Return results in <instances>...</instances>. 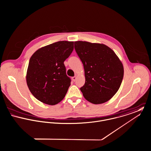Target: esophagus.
<instances>
[{
    "mask_svg": "<svg viewBox=\"0 0 151 151\" xmlns=\"http://www.w3.org/2000/svg\"><path fill=\"white\" fill-rule=\"evenodd\" d=\"M76 76H73V77H72V80H73V82H75V81H76Z\"/></svg>",
    "mask_w": 151,
    "mask_h": 151,
    "instance_id": "esophagus-1",
    "label": "esophagus"
}]
</instances>
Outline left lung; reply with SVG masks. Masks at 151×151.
I'll use <instances>...</instances> for the list:
<instances>
[{
  "label": "left lung",
  "instance_id": "left-lung-1",
  "mask_svg": "<svg viewBox=\"0 0 151 151\" xmlns=\"http://www.w3.org/2000/svg\"><path fill=\"white\" fill-rule=\"evenodd\" d=\"M82 61L85 83L81 88L84 97L93 104L104 103L119 91L124 76L122 62L116 53L103 44L75 42Z\"/></svg>",
  "mask_w": 151,
  "mask_h": 151
}]
</instances>
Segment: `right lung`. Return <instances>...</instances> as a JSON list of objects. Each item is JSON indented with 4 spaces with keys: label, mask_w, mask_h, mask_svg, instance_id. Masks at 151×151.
I'll list each match as a JSON object with an SVG mask.
<instances>
[{
    "label": "right lung",
    "mask_w": 151,
    "mask_h": 151,
    "mask_svg": "<svg viewBox=\"0 0 151 151\" xmlns=\"http://www.w3.org/2000/svg\"><path fill=\"white\" fill-rule=\"evenodd\" d=\"M73 50V41H62L43 47L31 57L26 75L28 88L39 101L55 105L70 85L64 61Z\"/></svg>",
    "instance_id": "right-lung-1"
}]
</instances>
